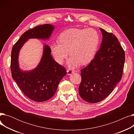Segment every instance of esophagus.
<instances>
[{
	"mask_svg": "<svg viewBox=\"0 0 134 134\" xmlns=\"http://www.w3.org/2000/svg\"><path fill=\"white\" fill-rule=\"evenodd\" d=\"M67 72L68 75H71L72 74L74 73V71H72V70L71 69H68L67 71Z\"/></svg>",
	"mask_w": 134,
	"mask_h": 134,
	"instance_id": "obj_1",
	"label": "esophagus"
}]
</instances>
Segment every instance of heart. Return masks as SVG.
<instances>
[{"instance_id": "heart-1", "label": "heart", "mask_w": 134, "mask_h": 134, "mask_svg": "<svg viewBox=\"0 0 134 134\" xmlns=\"http://www.w3.org/2000/svg\"><path fill=\"white\" fill-rule=\"evenodd\" d=\"M59 41L51 45L55 60L62 64L67 58L69 52L71 57L68 60V65L76 67L80 63L87 64L93 60L99 46V37L97 31L92 28H73L62 32Z\"/></svg>"}]
</instances>
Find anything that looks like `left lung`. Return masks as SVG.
<instances>
[{"mask_svg":"<svg viewBox=\"0 0 134 134\" xmlns=\"http://www.w3.org/2000/svg\"><path fill=\"white\" fill-rule=\"evenodd\" d=\"M103 40L99 50L90 64L81 70L79 93L82 99L91 103L103 100L121 81L125 53L113 34L100 28Z\"/></svg>","mask_w":134,"mask_h":134,"instance_id":"1","label":"left lung"}]
</instances>
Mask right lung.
<instances>
[{
    "label": "right lung",
    "mask_w": 134,
    "mask_h": 134,
    "mask_svg": "<svg viewBox=\"0 0 134 134\" xmlns=\"http://www.w3.org/2000/svg\"><path fill=\"white\" fill-rule=\"evenodd\" d=\"M54 29V25L46 24L28 30L12 49L11 71L12 78L23 93L35 102H42L51 99L55 93L61 80L66 75V70L54 60L51 55V49L48 45L44 46L39 64L31 71H22L19 68V53L28 40H48Z\"/></svg>",
    "instance_id": "add662e5"
}]
</instances>
